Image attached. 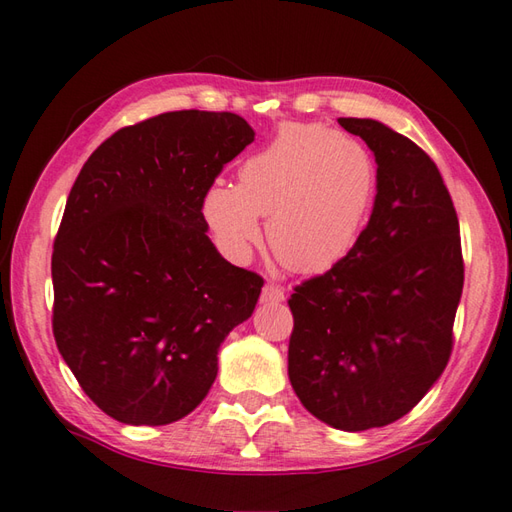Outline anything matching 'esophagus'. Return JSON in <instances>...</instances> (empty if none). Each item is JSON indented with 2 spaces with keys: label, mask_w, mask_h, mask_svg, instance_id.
<instances>
[{
  "label": "esophagus",
  "mask_w": 512,
  "mask_h": 512,
  "mask_svg": "<svg viewBox=\"0 0 512 512\" xmlns=\"http://www.w3.org/2000/svg\"><path fill=\"white\" fill-rule=\"evenodd\" d=\"M284 297H286L284 288L277 286V284H266L264 290H262V301L264 303H279V301H284Z\"/></svg>",
  "instance_id": "1"
}]
</instances>
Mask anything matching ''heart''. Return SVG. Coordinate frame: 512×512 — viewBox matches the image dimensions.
Segmentation results:
<instances>
[{
    "label": "heart",
    "mask_w": 512,
    "mask_h": 512,
    "mask_svg": "<svg viewBox=\"0 0 512 512\" xmlns=\"http://www.w3.org/2000/svg\"><path fill=\"white\" fill-rule=\"evenodd\" d=\"M376 198L369 151L336 129L288 123L237 169V184L213 182L202 215L217 242L244 262L262 237L295 273H325L350 255Z\"/></svg>",
    "instance_id": "b5f03b06"
}]
</instances>
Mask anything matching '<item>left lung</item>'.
Masks as SVG:
<instances>
[{
  "mask_svg": "<svg viewBox=\"0 0 512 512\" xmlns=\"http://www.w3.org/2000/svg\"><path fill=\"white\" fill-rule=\"evenodd\" d=\"M339 123L374 151V211L350 255L288 299V376L314 418L365 431L409 413L447 367L464 259L436 162L372 118Z\"/></svg>",
  "mask_w": 512,
  "mask_h": 512,
  "instance_id": "left-lung-1",
  "label": "left lung"
}]
</instances>
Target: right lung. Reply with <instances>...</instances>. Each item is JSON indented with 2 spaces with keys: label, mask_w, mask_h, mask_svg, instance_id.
<instances>
[{
  "label": "right lung",
  "mask_w": 512,
  "mask_h": 512,
  "mask_svg": "<svg viewBox=\"0 0 512 512\" xmlns=\"http://www.w3.org/2000/svg\"><path fill=\"white\" fill-rule=\"evenodd\" d=\"M255 132L182 110L118 129L85 162L52 250V332L81 389L125 424H169L209 394L217 350L264 279L217 253L202 198Z\"/></svg>",
  "instance_id": "1"
}]
</instances>
